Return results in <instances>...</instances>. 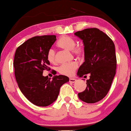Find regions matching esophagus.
<instances>
[{"mask_svg":"<svg viewBox=\"0 0 131 131\" xmlns=\"http://www.w3.org/2000/svg\"><path fill=\"white\" fill-rule=\"evenodd\" d=\"M76 81H77V80L75 79H72V78H71V79H69V82L70 83H74Z\"/></svg>","mask_w":131,"mask_h":131,"instance_id":"34e87169","label":"esophagus"}]
</instances>
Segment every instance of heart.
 <instances>
[{
    "mask_svg": "<svg viewBox=\"0 0 131 131\" xmlns=\"http://www.w3.org/2000/svg\"><path fill=\"white\" fill-rule=\"evenodd\" d=\"M57 45L59 48L64 50L71 51L74 56L81 57L85 52V48L81 45H76V41L74 38L69 36H62L58 40ZM47 60L51 63H56V53L54 49H50L46 55ZM79 67L76 62H72L69 63L63 64L58 68V71L60 74L66 76H72Z\"/></svg>",
    "mask_w": 131,
    "mask_h": 131,
    "instance_id": "obj_1",
    "label": "heart"
}]
</instances>
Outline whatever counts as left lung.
I'll return each mask as SVG.
<instances>
[{
    "instance_id": "1",
    "label": "left lung",
    "mask_w": 131,
    "mask_h": 131,
    "mask_svg": "<svg viewBox=\"0 0 131 131\" xmlns=\"http://www.w3.org/2000/svg\"><path fill=\"white\" fill-rule=\"evenodd\" d=\"M74 34L82 40L85 46V62L79 68L77 75L82 77L91 74L85 90L78 96L87 103H94L107 95L116 72L115 45L107 34L96 28Z\"/></svg>"
}]
</instances>
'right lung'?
<instances>
[{"label": "right lung", "mask_w": 131, "mask_h": 131, "mask_svg": "<svg viewBox=\"0 0 131 131\" xmlns=\"http://www.w3.org/2000/svg\"><path fill=\"white\" fill-rule=\"evenodd\" d=\"M56 40L55 35L35 36L20 45L15 53L13 65L20 90L29 102L38 106L52 103L62 85L69 81L65 75H56L52 80L43 75L44 70L51 69L46 55Z\"/></svg>", "instance_id": "right-lung-1"}]
</instances>
